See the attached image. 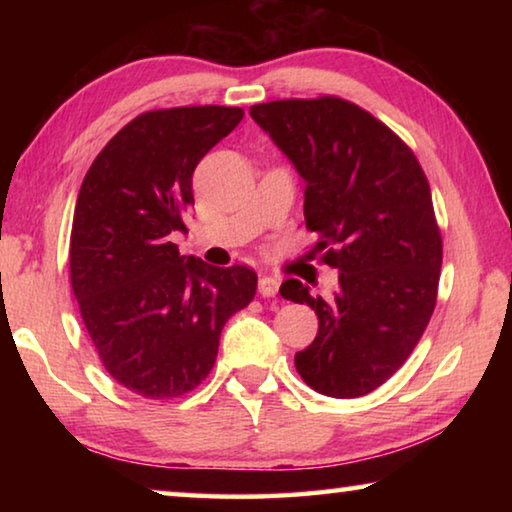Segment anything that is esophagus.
<instances>
[{
    "label": "esophagus",
    "mask_w": 512,
    "mask_h": 512,
    "mask_svg": "<svg viewBox=\"0 0 512 512\" xmlns=\"http://www.w3.org/2000/svg\"><path fill=\"white\" fill-rule=\"evenodd\" d=\"M277 289H280V282H277L275 277H268V275H262V277H259V282H257V291L262 293L264 298H273L275 293H277Z\"/></svg>",
    "instance_id": "1"
}]
</instances>
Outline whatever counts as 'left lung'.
Here are the masks:
<instances>
[{"mask_svg": "<svg viewBox=\"0 0 512 512\" xmlns=\"http://www.w3.org/2000/svg\"><path fill=\"white\" fill-rule=\"evenodd\" d=\"M250 117L305 180V223L339 271L327 298L293 277L280 287L318 316L298 375L327 397L368 395L409 359L436 307L443 241L427 178L409 146L350 101H271Z\"/></svg>", "mask_w": 512, "mask_h": 512, "instance_id": "left-lung-1", "label": "left lung"}]
</instances>
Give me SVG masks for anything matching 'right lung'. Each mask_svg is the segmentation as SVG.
I'll return each instance as SVG.
<instances>
[{
	"mask_svg": "<svg viewBox=\"0 0 512 512\" xmlns=\"http://www.w3.org/2000/svg\"><path fill=\"white\" fill-rule=\"evenodd\" d=\"M241 117L223 106L144 112L83 178L69 239L72 289L103 366L146 400L194 391L214 366L225 320L255 296V271L183 257L171 241L187 232L196 164Z\"/></svg>",
	"mask_w": 512,
	"mask_h": 512,
	"instance_id": "obj_1",
	"label": "right lung"
}]
</instances>
